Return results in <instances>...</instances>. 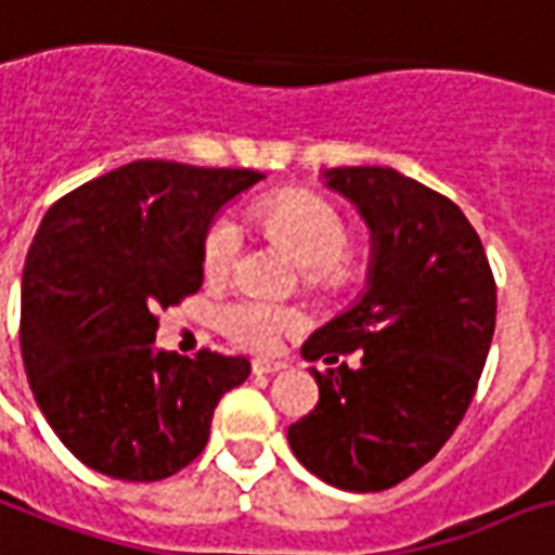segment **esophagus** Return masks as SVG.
<instances>
[{"label":"esophagus","mask_w":555,"mask_h":555,"mask_svg":"<svg viewBox=\"0 0 555 555\" xmlns=\"http://www.w3.org/2000/svg\"><path fill=\"white\" fill-rule=\"evenodd\" d=\"M251 371H255L257 376H269V373L286 371V362H274V359H255V362H251Z\"/></svg>","instance_id":"obj_1"}]
</instances>
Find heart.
Listing matches in <instances>:
<instances>
[{
  "label": "heart",
  "instance_id": "obj_1",
  "mask_svg": "<svg viewBox=\"0 0 555 555\" xmlns=\"http://www.w3.org/2000/svg\"><path fill=\"white\" fill-rule=\"evenodd\" d=\"M251 217L269 237L281 240L307 266L309 281H330L353 255V229L333 202L315 191L286 188L266 193L251 205ZM243 246L237 222L217 217L202 240V272L208 281L229 278ZM225 336L251 350H272L281 338L300 326L295 307L260 295H240L219 309Z\"/></svg>",
  "mask_w": 555,
  "mask_h": 555
}]
</instances>
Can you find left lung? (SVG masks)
<instances>
[{
	"label": "left lung",
	"instance_id": "8db88e82",
	"mask_svg": "<svg viewBox=\"0 0 555 555\" xmlns=\"http://www.w3.org/2000/svg\"><path fill=\"white\" fill-rule=\"evenodd\" d=\"M330 188L373 231L371 286L304 345L318 405L289 425L295 457L326 483L382 492L440 452L469 408L498 286L478 231L449 196L393 167H333ZM356 352L350 369L340 359Z\"/></svg>",
	"mask_w": 555,
	"mask_h": 555
}]
</instances>
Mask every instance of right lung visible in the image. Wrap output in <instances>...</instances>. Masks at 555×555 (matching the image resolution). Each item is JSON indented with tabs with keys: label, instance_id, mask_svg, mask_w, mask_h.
Masks as SVG:
<instances>
[{
	"label": "right lung",
	"instance_id": "1",
	"mask_svg": "<svg viewBox=\"0 0 555 555\" xmlns=\"http://www.w3.org/2000/svg\"><path fill=\"white\" fill-rule=\"evenodd\" d=\"M246 167L141 158L57 199L23 272L20 347L28 385L63 446L118 480H162L205 449L246 356L156 350L158 312L202 286V240Z\"/></svg>",
	"mask_w": 555,
	"mask_h": 555
}]
</instances>
